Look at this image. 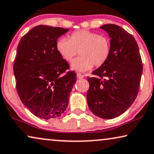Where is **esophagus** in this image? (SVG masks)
<instances>
[{"label": "esophagus", "mask_w": 154, "mask_h": 154, "mask_svg": "<svg viewBox=\"0 0 154 154\" xmlns=\"http://www.w3.org/2000/svg\"><path fill=\"white\" fill-rule=\"evenodd\" d=\"M84 77V75L82 74H81V73H77V78L78 79H82Z\"/></svg>", "instance_id": "esophagus-1"}]
</instances>
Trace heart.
I'll use <instances>...</instances> for the list:
<instances>
[{"mask_svg": "<svg viewBox=\"0 0 154 154\" xmlns=\"http://www.w3.org/2000/svg\"><path fill=\"white\" fill-rule=\"evenodd\" d=\"M55 48L60 56L71 62L79 51L81 57L71 64L73 70L85 72L94 66L100 67L108 60L111 52L109 37L89 30L75 31L69 39L61 37L57 40Z\"/></svg>", "mask_w": 154, "mask_h": 154, "instance_id": "obj_1", "label": "heart"}]
</instances>
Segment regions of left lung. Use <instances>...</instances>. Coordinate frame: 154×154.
I'll use <instances>...</instances> for the list:
<instances>
[{"label": "left lung", "instance_id": "8db88e82", "mask_svg": "<svg viewBox=\"0 0 154 154\" xmlns=\"http://www.w3.org/2000/svg\"><path fill=\"white\" fill-rule=\"evenodd\" d=\"M100 28L110 35L111 52L106 63L92 73L94 76L87 78V101L94 115L110 119L125 112L136 99L142 62L132 35L115 24Z\"/></svg>", "mask_w": 154, "mask_h": 154}]
</instances>
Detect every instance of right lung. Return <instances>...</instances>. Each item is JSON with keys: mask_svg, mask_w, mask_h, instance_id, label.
I'll list each match as a JSON object with an SVG mask.
<instances>
[{"mask_svg": "<svg viewBox=\"0 0 154 154\" xmlns=\"http://www.w3.org/2000/svg\"><path fill=\"white\" fill-rule=\"evenodd\" d=\"M69 29L39 25L23 35L14 63L18 95L32 114L56 118L67 108L76 73L55 48L57 39Z\"/></svg>", "mask_w": 154, "mask_h": 154, "instance_id": "right-lung-1", "label": "right lung"}]
</instances>
